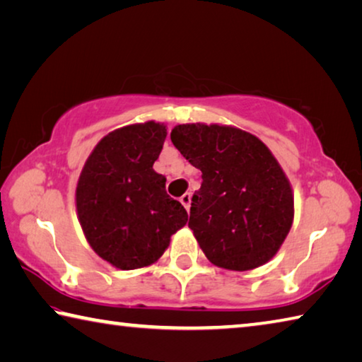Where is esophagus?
<instances>
[{
	"mask_svg": "<svg viewBox=\"0 0 362 362\" xmlns=\"http://www.w3.org/2000/svg\"><path fill=\"white\" fill-rule=\"evenodd\" d=\"M180 203H182L183 207H185V209L188 211V209H189V203H192V194H189V193L182 194V196H180Z\"/></svg>",
	"mask_w": 362,
	"mask_h": 362,
	"instance_id": "esophagus-1",
	"label": "esophagus"
}]
</instances>
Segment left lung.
<instances>
[{"label": "left lung", "mask_w": 362, "mask_h": 362, "mask_svg": "<svg viewBox=\"0 0 362 362\" xmlns=\"http://www.w3.org/2000/svg\"><path fill=\"white\" fill-rule=\"evenodd\" d=\"M170 140L203 173L188 226L214 265L262 267L278 252L293 220L291 183L268 146L231 126L179 124Z\"/></svg>", "instance_id": "1"}]
</instances>
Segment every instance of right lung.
<instances>
[{
    "label": "right lung",
    "mask_w": 362,
    "mask_h": 362,
    "mask_svg": "<svg viewBox=\"0 0 362 362\" xmlns=\"http://www.w3.org/2000/svg\"><path fill=\"white\" fill-rule=\"evenodd\" d=\"M155 121L110 132L90 153L76 185V211L94 252L119 269L155 263L188 214L166 193L153 164L166 140Z\"/></svg>",
    "instance_id": "1"
}]
</instances>
